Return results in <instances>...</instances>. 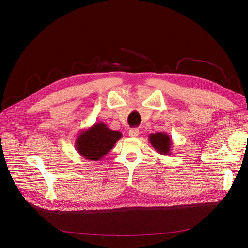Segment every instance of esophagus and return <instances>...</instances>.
Listing matches in <instances>:
<instances>
[{
    "instance_id": "1",
    "label": "esophagus",
    "mask_w": 248,
    "mask_h": 248,
    "mask_svg": "<svg viewBox=\"0 0 248 248\" xmlns=\"http://www.w3.org/2000/svg\"><path fill=\"white\" fill-rule=\"evenodd\" d=\"M140 133V130L138 128H131L129 131H128V136L130 138H137L139 136Z\"/></svg>"
}]
</instances>
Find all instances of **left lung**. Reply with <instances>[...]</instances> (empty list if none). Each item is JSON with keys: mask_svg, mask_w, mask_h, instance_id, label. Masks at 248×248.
Masks as SVG:
<instances>
[{"mask_svg": "<svg viewBox=\"0 0 248 248\" xmlns=\"http://www.w3.org/2000/svg\"><path fill=\"white\" fill-rule=\"evenodd\" d=\"M149 141L157 152L161 155H170L172 148L171 138L167 132L149 134Z\"/></svg>", "mask_w": 248, "mask_h": 248, "instance_id": "obj_1", "label": "left lung"}]
</instances>
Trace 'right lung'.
Returning a JSON list of instances; mask_svg holds the SVG:
<instances>
[{"mask_svg": "<svg viewBox=\"0 0 248 248\" xmlns=\"http://www.w3.org/2000/svg\"><path fill=\"white\" fill-rule=\"evenodd\" d=\"M121 138L120 131L109 129L106 123L97 122L78 134L76 149L84 158L97 161L103 158Z\"/></svg>", "mask_w": 248, "mask_h": 248, "instance_id": "obj_1", "label": "right lung"}]
</instances>
